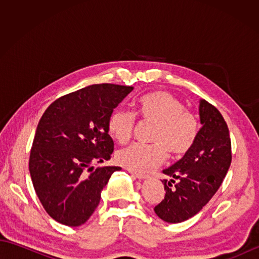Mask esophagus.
Masks as SVG:
<instances>
[{
	"label": "esophagus",
	"instance_id": "esophagus-1",
	"mask_svg": "<svg viewBox=\"0 0 259 259\" xmlns=\"http://www.w3.org/2000/svg\"><path fill=\"white\" fill-rule=\"evenodd\" d=\"M130 175L133 176V177L139 179V180H144L146 178H148L147 175H142V174H137V172H134V171H130Z\"/></svg>",
	"mask_w": 259,
	"mask_h": 259
}]
</instances>
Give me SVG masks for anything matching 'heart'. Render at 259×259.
<instances>
[{
  "instance_id": "heart-1",
  "label": "heart",
  "mask_w": 259,
  "mask_h": 259,
  "mask_svg": "<svg viewBox=\"0 0 259 259\" xmlns=\"http://www.w3.org/2000/svg\"><path fill=\"white\" fill-rule=\"evenodd\" d=\"M138 115L146 123L155 125L150 136L152 145H131L117 153V160L137 174H147L167 158H180L194 147L199 131L196 114L186 109L177 97L164 90L142 96L138 101ZM137 126L134 112L117 109L110 114L108 130L120 144L133 138Z\"/></svg>"
}]
</instances>
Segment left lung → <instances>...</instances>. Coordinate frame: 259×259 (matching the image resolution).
I'll use <instances>...</instances> for the list:
<instances>
[{
    "mask_svg": "<svg viewBox=\"0 0 259 259\" xmlns=\"http://www.w3.org/2000/svg\"><path fill=\"white\" fill-rule=\"evenodd\" d=\"M202 126L191 150L163 170L164 198L155 207L163 222L178 224L194 217L216 194L232 163V141L226 121L218 109L200 100Z\"/></svg>",
    "mask_w": 259,
    "mask_h": 259,
    "instance_id": "left-lung-1",
    "label": "left lung"
}]
</instances>
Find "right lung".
<instances>
[{"instance_id":"obj_1","label":"right lung","mask_w":259,"mask_h":259,"mask_svg":"<svg viewBox=\"0 0 259 259\" xmlns=\"http://www.w3.org/2000/svg\"><path fill=\"white\" fill-rule=\"evenodd\" d=\"M134 87L102 83L60 97L43 113L30 152L29 170L43 208L54 221L78 227L90 218L101 191L120 167L92 164L111 158L108 120Z\"/></svg>"}]
</instances>
